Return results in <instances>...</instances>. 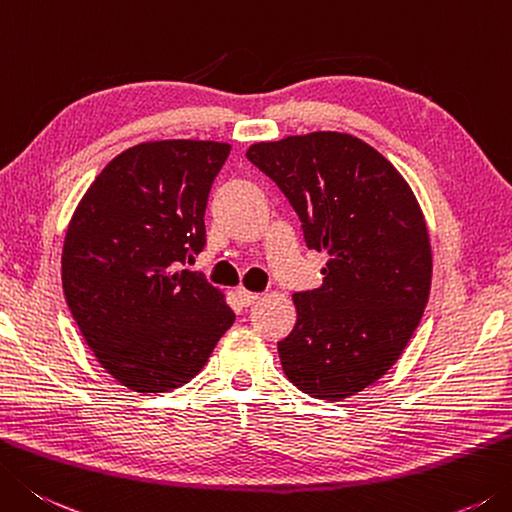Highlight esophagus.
Wrapping results in <instances>:
<instances>
[{
  "mask_svg": "<svg viewBox=\"0 0 512 512\" xmlns=\"http://www.w3.org/2000/svg\"><path fill=\"white\" fill-rule=\"evenodd\" d=\"M238 298H240V303H243L245 307H249V305H254L258 298H260V294H256V292H249V289H238Z\"/></svg>",
  "mask_w": 512,
  "mask_h": 512,
  "instance_id": "1",
  "label": "esophagus"
}]
</instances>
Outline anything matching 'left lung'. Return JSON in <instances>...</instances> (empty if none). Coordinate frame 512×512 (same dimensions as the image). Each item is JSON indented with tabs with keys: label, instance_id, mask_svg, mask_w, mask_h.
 Here are the masks:
<instances>
[{
	"label": "left lung",
	"instance_id": "1",
	"mask_svg": "<svg viewBox=\"0 0 512 512\" xmlns=\"http://www.w3.org/2000/svg\"><path fill=\"white\" fill-rule=\"evenodd\" d=\"M247 160L283 191L307 249L327 252L316 289L294 294L296 325L278 341L296 388L341 401L388 372L428 303V229L408 182L347 133L258 142Z\"/></svg>",
	"mask_w": 512,
	"mask_h": 512
}]
</instances>
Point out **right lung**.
<instances>
[{"label":"right lung","mask_w":512,"mask_h":512,"mask_svg":"<svg viewBox=\"0 0 512 512\" xmlns=\"http://www.w3.org/2000/svg\"><path fill=\"white\" fill-rule=\"evenodd\" d=\"M231 147L144 142L86 191L66 231L62 285L82 336L113 379L165 392L202 370L236 314L200 272L205 209Z\"/></svg>","instance_id":"right-lung-1"}]
</instances>
